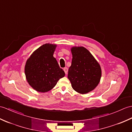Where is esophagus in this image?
<instances>
[{
  "mask_svg": "<svg viewBox=\"0 0 132 132\" xmlns=\"http://www.w3.org/2000/svg\"><path fill=\"white\" fill-rule=\"evenodd\" d=\"M63 70H64V71H65V74H67V72H68V69H67V67H65V68L63 69Z\"/></svg>",
  "mask_w": 132,
  "mask_h": 132,
  "instance_id": "obj_1",
  "label": "esophagus"
}]
</instances>
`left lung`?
<instances>
[{
  "label": "left lung",
  "mask_w": 132,
  "mask_h": 132,
  "mask_svg": "<svg viewBox=\"0 0 132 132\" xmlns=\"http://www.w3.org/2000/svg\"><path fill=\"white\" fill-rule=\"evenodd\" d=\"M72 59L69 67L68 79L73 90L86 94L99 84L102 71L99 63L90 52L83 47L71 48Z\"/></svg>",
  "instance_id": "obj_1"
}]
</instances>
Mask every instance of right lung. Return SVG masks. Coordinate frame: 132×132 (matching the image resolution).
I'll return each mask as SVG.
<instances>
[{"mask_svg":"<svg viewBox=\"0 0 132 132\" xmlns=\"http://www.w3.org/2000/svg\"><path fill=\"white\" fill-rule=\"evenodd\" d=\"M56 47V44H43L26 61L24 66L26 80L30 86L39 92L50 91L65 75L53 57Z\"/></svg>","mask_w":132,"mask_h":132,"instance_id":"right-lung-1","label":"right lung"}]
</instances>
